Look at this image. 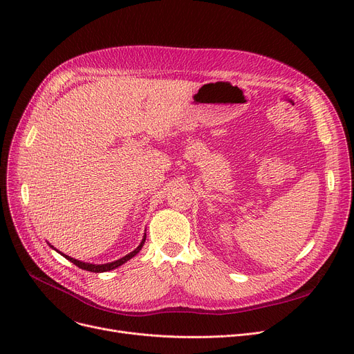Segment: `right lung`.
<instances>
[{"instance_id": "obj_1", "label": "right lung", "mask_w": 354, "mask_h": 354, "mask_svg": "<svg viewBox=\"0 0 354 354\" xmlns=\"http://www.w3.org/2000/svg\"><path fill=\"white\" fill-rule=\"evenodd\" d=\"M145 239H146V234H145V236H143V239H142V243L139 244V247L136 248V250H133L132 252L130 254H127V255H124L123 258H119V259H116V261H113V263H107V264H90V263H83V261H79V259H74V258H71V257H68V255H64L63 252H60L64 258H67V259H70V261L74 264V266H77L79 268H82V270H86V271H91V272H104V271H110V270H115V268H118V267H120L122 264H124L126 261H129L130 258H133L140 250H142V247H143V244H145ZM51 248H54L53 245H50ZM55 250V248H54ZM57 251V250H55Z\"/></svg>"}]
</instances>
